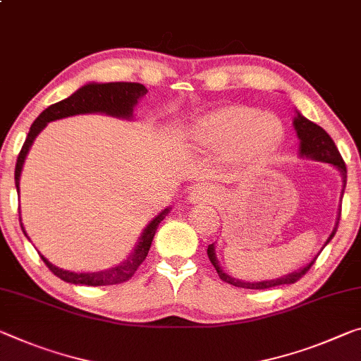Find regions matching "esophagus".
Segmentation results:
<instances>
[{
	"instance_id": "34e87169",
	"label": "esophagus",
	"mask_w": 361,
	"mask_h": 361,
	"mask_svg": "<svg viewBox=\"0 0 361 361\" xmlns=\"http://www.w3.org/2000/svg\"><path fill=\"white\" fill-rule=\"evenodd\" d=\"M219 197V194L214 190V188L205 186V185H199L191 190L190 192V202H209V201H215Z\"/></svg>"
}]
</instances>
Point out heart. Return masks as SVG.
Returning <instances> with one entry per match:
<instances>
[{"label": "heart", "instance_id": "heart-1", "mask_svg": "<svg viewBox=\"0 0 361 361\" xmlns=\"http://www.w3.org/2000/svg\"><path fill=\"white\" fill-rule=\"evenodd\" d=\"M281 118L247 106H221L194 120L188 140L201 151H225L233 162H255L278 149Z\"/></svg>", "mask_w": 361, "mask_h": 361}]
</instances>
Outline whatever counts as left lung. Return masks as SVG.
Here are the masks:
<instances>
[{"label":"left lung","instance_id":"1","mask_svg":"<svg viewBox=\"0 0 361 361\" xmlns=\"http://www.w3.org/2000/svg\"><path fill=\"white\" fill-rule=\"evenodd\" d=\"M294 128L297 131V136H299V140H300V146H299L300 157L318 160V162L333 164L334 167L341 171V176H342V194H341V197L344 196V188L347 185V169H345L344 159H342V156L339 154V149L336 147L333 138H331V136L326 133V131L322 127H319V125L310 122V120L305 118L299 112H297V117L294 118ZM339 220H341V207H339V214H337V219H336L334 230L331 231L329 238L326 239L324 245L334 238V234L337 231V225H339ZM324 245H323V247H324ZM207 255H209V259L212 262V265L215 267L216 273H219L220 279H223V281L228 283V284L236 286V288H244V289H270V288H276V286L294 284L295 281H299V279L304 276V274L308 270H310V267L313 265L314 259H317V257H314V259L310 263H308V265H305L304 268H300V270H297L294 273L284 274V276H281V278L268 279V281L249 283V281H239V279H236V278H231L230 274H226L225 271L221 270V267L219 265V260H216V255H215V244L209 245Z\"/></svg>","mask_w":361,"mask_h":361}]
</instances>
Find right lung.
Wrapping results in <instances>:
<instances>
[{
  "label": "right lung",
  "mask_w": 361,
  "mask_h": 361,
  "mask_svg": "<svg viewBox=\"0 0 361 361\" xmlns=\"http://www.w3.org/2000/svg\"><path fill=\"white\" fill-rule=\"evenodd\" d=\"M147 93L145 85L141 83H128V82H116V83H88L77 90L75 93L68 98L62 99L56 104H51L48 109L39 114L35 122L32 123L30 131H28L24 146L19 152V157H17L16 164V171H14V180H16V188L17 192H19V181H20V171L24 167L25 157L28 151H30L32 142L35 141L39 131H42L49 122L72 116H78V114H106V116L118 117V118H131L133 117V107L138 104V99ZM170 207L160 212V214L152 219V221L145 228L138 244L131 255L127 260L118 263L117 267L109 268V270L102 271H94V273H73L62 270V268H57L53 263L48 262L44 257L39 254L42 260L47 263V267L53 271L57 278L64 279L66 283L71 284H85V286H112V284H120L128 281V279L133 276L135 271L138 270L149 252L151 243L154 239V234L157 231L159 223L165 219V215L169 214ZM20 220V214H19ZM22 221V220H20ZM22 231L27 236L24 230V225L20 223ZM28 238V236H27Z\"/></svg>",
  "instance_id": "1"
}]
</instances>
